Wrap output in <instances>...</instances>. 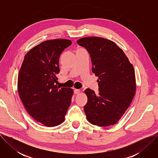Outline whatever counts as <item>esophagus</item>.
<instances>
[{
  "label": "esophagus",
  "mask_w": 158,
  "mask_h": 158,
  "mask_svg": "<svg viewBox=\"0 0 158 158\" xmlns=\"http://www.w3.org/2000/svg\"><path fill=\"white\" fill-rule=\"evenodd\" d=\"M80 92H81V91H80L79 89H74V94H79Z\"/></svg>",
  "instance_id": "esophagus-1"
}]
</instances>
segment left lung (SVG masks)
Listing matches in <instances>:
<instances>
[{
    "label": "left lung",
    "mask_w": 158,
    "mask_h": 158,
    "mask_svg": "<svg viewBox=\"0 0 158 158\" xmlns=\"http://www.w3.org/2000/svg\"><path fill=\"white\" fill-rule=\"evenodd\" d=\"M89 52L92 71L98 80L99 94L86 89L84 112L88 121L98 126L116 124L131 104L136 93L133 65L115 42L98 37L77 40Z\"/></svg>",
    "instance_id": "1"
}]
</instances>
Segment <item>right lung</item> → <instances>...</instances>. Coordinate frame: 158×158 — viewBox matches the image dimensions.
I'll return each instance as SVG.
<instances>
[{
	"mask_svg": "<svg viewBox=\"0 0 158 158\" xmlns=\"http://www.w3.org/2000/svg\"><path fill=\"white\" fill-rule=\"evenodd\" d=\"M71 44L62 39L39 44L26 54L19 72L17 89L22 103L31 116L48 127L64 121L71 102L73 90L55 84L59 56Z\"/></svg>",
	"mask_w": 158,
	"mask_h": 158,
	"instance_id": "right-lung-1",
	"label": "right lung"
}]
</instances>
